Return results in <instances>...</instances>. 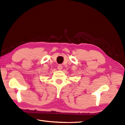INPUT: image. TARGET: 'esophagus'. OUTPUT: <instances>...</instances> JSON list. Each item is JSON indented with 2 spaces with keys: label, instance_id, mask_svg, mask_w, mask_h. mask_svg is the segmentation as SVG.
<instances>
[{
  "label": "esophagus",
  "instance_id": "esophagus-1",
  "mask_svg": "<svg viewBox=\"0 0 125 125\" xmlns=\"http://www.w3.org/2000/svg\"><path fill=\"white\" fill-rule=\"evenodd\" d=\"M62 68H63V67H62V65H61V64H60V65H58V66H57V69H58V70H62Z\"/></svg>",
  "mask_w": 125,
  "mask_h": 125
}]
</instances>
